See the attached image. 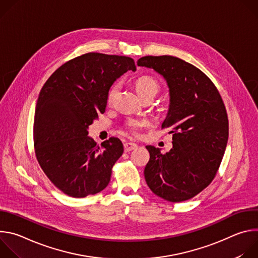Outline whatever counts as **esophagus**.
Returning a JSON list of instances; mask_svg holds the SVG:
<instances>
[{
	"label": "esophagus",
	"instance_id": "1",
	"mask_svg": "<svg viewBox=\"0 0 258 258\" xmlns=\"http://www.w3.org/2000/svg\"><path fill=\"white\" fill-rule=\"evenodd\" d=\"M123 147H124V151H125V152H130V151H132V150L137 149V148H138V145L135 144V143H125V144L123 145Z\"/></svg>",
	"mask_w": 258,
	"mask_h": 258
}]
</instances>
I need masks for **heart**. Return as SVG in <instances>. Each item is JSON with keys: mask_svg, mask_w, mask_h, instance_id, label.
Segmentation results:
<instances>
[{"mask_svg": "<svg viewBox=\"0 0 258 258\" xmlns=\"http://www.w3.org/2000/svg\"><path fill=\"white\" fill-rule=\"evenodd\" d=\"M118 88H119V85L114 84L113 86H111V88L109 89L108 94H107V101L108 102H111L112 98L114 97V95L118 91ZM135 88H136L137 93L141 97V96H144L146 94L156 95V93L158 92L159 86H158V83L153 78H151L149 76H143V77H140L136 80ZM144 124H145L144 121H131L128 123V126L132 131H136L138 127H141Z\"/></svg>", "mask_w": 258, "mask_h": 258, "instance_id": "heart-1", "label": "heart"}]
</instances>
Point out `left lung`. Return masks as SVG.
<instances>
[{"label":"left lung","mask_w":258,"mask_h":258,"mask_svg":"<svg viewBox=\"0 0 258 258\" xmlns=\"http://www.w3.org/2000/svg\"><path fill=\"white\" fill-rule=\"evenodd\" d=\"M138 66L151 68L166 82L169 107L162 127L172 134L165 154L154 146L144 174L150 190L170 202L189 200L215 176L229 138L226 107L217 89L194 65L172 56H145Z\"/></svg>","instance_id":"obj_1"}]
</instances>
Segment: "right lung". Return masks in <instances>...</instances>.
<instances>
[{"mask_svg":"<svg viewBox=\"0 0 258 258\" xmlns=\"http://www.w3.org/2000/svg\"><path fill=\"white\" fill-rule=\"evenodd\" d=\"M128 70L136 71L130 57L88 53L60 66L42 88L34 111L35 155L64 194L83 198L108 186L123 145L110 138L98 146L88 130L105 112L109 89Z\"/></svg>","mask_w":258,"mask_h":258,"instance_id":"add662e5","label":"right lung"}]
</instances>
